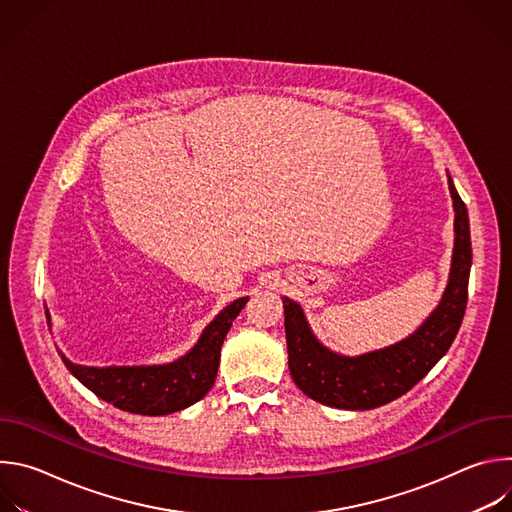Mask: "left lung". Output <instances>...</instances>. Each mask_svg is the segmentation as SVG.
I'll list each match as a JSON object with an SVG mask.
<instances>
[{"label": "left lung", "mask_w": 512, "mask_h": 512, "mask_svg": "<svg viewBox=\"0 0 512 512\" xmlns=\"http://www.w3.org/2000/svg\"><path fill=\"white\" fill-rule=\"evenodd\" d=\"M448 186L456 210L450 279L442 302L413 334L373 352L344 356L314 336L298 302L283 298L289 373L310 399L350 411L381 407L413 389L452 346L468 302L472 243L468 210L450 174Z\"/></svg>", "instance_id": "1"}]
</instances>
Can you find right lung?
Returning a JSON list of instances; mask_svg holds the SVG:
<instances>
[{"instance_id": "right-lung-1", "label": "right lung", "mask_w": 512, "mask_h": 512, "mask_svg": "<svg viewBox=\"0 0 512 512\" xmlns=\"http://www.w3.org/2000/svg\"><path fill=\"white\" fill-rule=\"evenodd\" d=\"M249 298L231 302L200 334L198 342L178 360L150 367H85L70 362L62 352V362L87 389L113 407L137 415H168L200 401L214 385L221 346L233 320ZM48 324H50V314Z\"/></svg>"}]
</instances>
